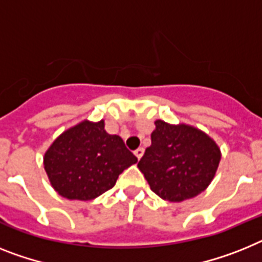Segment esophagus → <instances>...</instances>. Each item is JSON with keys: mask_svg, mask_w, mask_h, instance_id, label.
<instances>
[{"mask_svg": "<svg viewBox=\"0 0 262 262\" xmlns=\"http://www.w3.org/2000/svg\"><path fill=\"white\" fill-rule=\"evenodd\" d=\"M135 155H136V157H137L138 160H140V158H141L142 156H144V148L136 149V150H135Z\"/></svg>", "mask_w": 262, "mask_h": 262, "instance_id": "34e87169", "label": "esophagus"}]
</instances>
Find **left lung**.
Listing matches in <instances>:
<instances>
[{
	"mask_svg": "<svg viewBox=\"0 0 262 262\" xmlns=\"http://www.w3.org/2000/svg\"><path fill=\"white\" fill-rule=\"evenodd\" d=\"M151 145L138 162L149 186L158 197L181 202L204 192L221 160L217 144L204 132L185 124L157 120Z\"/></svg>",
	"mask_w": 262,
	"mask_h": 262,
	"instance_id": "left-lung-1",
	"label": "left lung"
}]
</instances>
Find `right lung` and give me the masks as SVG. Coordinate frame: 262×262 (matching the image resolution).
Here are the masks:
<instances>
[{"mask_svg": "<svg viewBox=\"0 0 262 262\" xmlns=\"http://www.w3.org/2000/svg\"><path fill=\"white\" fill-rule=\"evenodd\" d=\"M104 120L82 121L54 140L43 166L57 193L68 200H93L112 189L118 176L137 162L120 136L109 135Z\"/></svg>", "mask_w": 262, "mask_h": 262, "instance_id": "right-lung-1", "label": "right lung"}]
</instances>
